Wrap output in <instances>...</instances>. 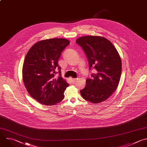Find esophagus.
<instances>
[{
	"label": "esophagus",
	"mask_w": 147,
	"mask_h": 147,
	"mask_svg": "<svg viewBox=\"0 0 147 147\" xmlns=\"http://www.w3.org/2000/svg\"><path fill=\"white\" fill-rule=\"evenodd\" d=\"M77 80V78H71V81L73 83H74Z\"/></svg>",
	"instance_id": "1"
}]
</instances>
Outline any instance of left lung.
I'll list each match as a JSON object with an SVG mask.
<instances>
[{
    "label": "left lung",
    "instance_id": "obj_1",
    "mask_svg": "<svg viewBox=\"0 0 147 147\" xmlns=\"http://www.w3.org/2000/svg\"><path fill=\"white\" fill-rule=\"evenodd\" d=\"M83 50L89 70H96L86 80L85 87L80 90L83 98L92 103L106 100L117 88L122 71L119 55L113 44L105 37L87 36L76 40Z\"/></svg>",
    "mask_w": 147,
    "mask_h": 147
}]
</instances>
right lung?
Instances as JSON below:
<instances>
[{"label":"right lung","mask_w":147,"mask_h":147,"mask_svg":"<svg viewBox=\"0 0 147 147\" xmlns=\"http://www.w3.org/2000/svg\"><path fill=\"white\" fill-rule=\"evenodd\" d=\"M70 44L65 38H51L34 44L28 52L22 68L24 85L30 95L42 105H55L64 99L69 86L61 77L58 60ZM59 73L58 77L55 74Z\"/></svg>","instance_id":"1"}]
</instances>
